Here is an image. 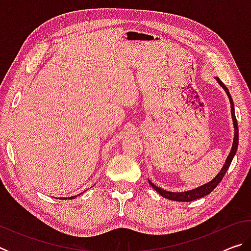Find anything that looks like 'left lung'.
I'll return each instance as SVG.
<instances>
[{
	"mask_svg": "<svg viewBox=\"0 0 251 251\" xmlns=\"http://www.w3.org/2000/svg\"><path fill=\"white\" fill-rule=\"evenodd\" d=\"M216 80H217L218 84L222 86L225 92H226V94L229 99V101H230V110H231V118H232V123H233V128H235V134H233V142H232V146H231V150L230 152H229V155L227 157L226 161H225L223 168L220 169V172L216 175V177L214 179H211L210 181H208L207 184H203L201 186L197 187V188H194V189H190V190H187V192H180V193H173V192H167V190H164L163 188H160V187H157L156 185L152 184V182L148 179V182H150V185L154 188L157 193H158L160 196H163L165 198L169 199V201H196L198 198H202L207 196V195H209L212 190H214L217 185L219 184L220 181H222L223 177L225 176V174L227 173L229 166H230L231 161L233 159V157L236 155V151H237V148H238V124H237V120H236V115H235V107H233V100L230 96V93H229L228 88L226 85H225L222 80H220L218 77H215Z\"/></svg>",
	"mask_w": 251,
	"mask_h": 251,
	"instance_id": "obj_1",
	"label": "left lung"
}]
</instances>
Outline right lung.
Listing matches in <instances>:
<instances>
[{"label": "right lung", "mask_w": 251, "mask_h": 251, "mask_svg": "<svg viewBox=\"0 0 251 251\" xmlns=\"http://www.w3.org/2000/svg\"><path fill=\"white\" fill-rule=\"evenodd\" d=\"M83 193H84V192H83ZM83 193H80V194H78V195H77V196H79V195H82ZM77 196H72V197H70V199H74L75 197H77ZM59 199H61V198H59ZM63 199H67V198H63Z\"/></svg>", "instance_id": "1"}]
</instances>
